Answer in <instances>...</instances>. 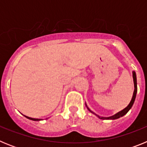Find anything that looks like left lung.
<instances>
[{"label":"left lung","mask_w":147,"mask_h":147,"mask_svg":"<svg viewBox=\"0 0 147 147\" xmlns=\"http://www.w3.org/2000/svg\"><path fill=\"white\" fill-rule=\"evenodd\" d=\"M132 77H133V82H134V92H133V95H132V99H131L130 102H129V104L128 105V106H127V107H125V108L124 109V110H121L120 112L117 113L116 114H115V115H112V116H110V117H101V116H99V115H96V113H94L93 112V111H91V110H90L89 108L88 107V106H87V105L85 104V105H86L87 108L88 109V110H89L90 112H91L92 113L95 114L96 115H97L98 118H99L100 119H103V120H115V119H119L120 117H122V116H124L125 114L127 113V112L129 111V110L131 109V107H132V105H133V104H134V102H135V99H136V93H137V79H136V74L135 71H132Z\"/></svg>","instance_id":"obj_1"}]
</instances>
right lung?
<instances>
[{
  "label": "right lung",
  "instance_id": "right-lung-1",
  "mask_svg": "<svg viewBox=\"0 0 147 147\" xmlns=\"http://www.w3.org/2000/svg\"><path fill=\"white\" fill-rule=\"evenodd\" d=\"M26 116V115H25ZM26 117L27 118V119H30V120H33V121H40L42 120V119H33V118H30V117H28V116H26Z\"/></svg>",
  "mask_w": 147,
  "mask_h": 147
}]
</instances>
